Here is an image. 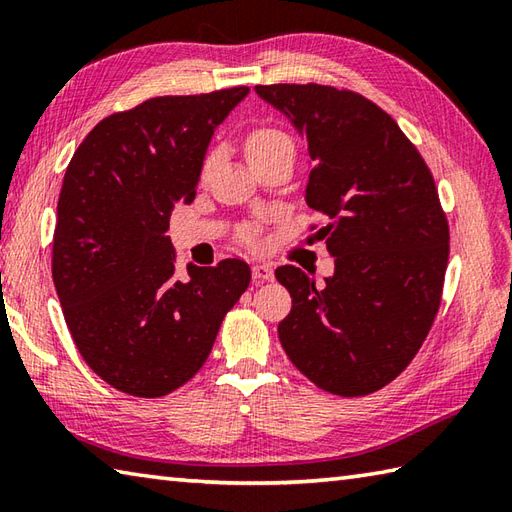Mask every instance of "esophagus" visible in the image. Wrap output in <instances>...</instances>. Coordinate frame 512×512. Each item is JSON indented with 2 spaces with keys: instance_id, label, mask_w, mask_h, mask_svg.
Masks as SVG:
<instances>
[{
  "instance_id": "esophagus-1",
  "label": "esophagus",
  "mask_w": 512,
  "mask_h": 512,
  "mask_svg": "<svg viewBox=\"0 0 512 512\" xmlns=\"http://www.w3.org/2000/svg\"><path fill=\"white\" fill-rule=\"evenodd\" d=\"M275 273H273V266L270 264H255L253 266V279L259 281H273Z\"/></svg>"
}]
</instances>
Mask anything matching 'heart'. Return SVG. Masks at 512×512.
I'll use <instances>...</instances> for the list:
<instances>
[{"instance_id":"heart-1","label":"heart","mask_w":512,"mask_h":512,"mask_svg":"<svg viewBox=\"0 0 512 512\" xmlns=\"http://www.w3.org/2000/svg\"><path fill=\"white\" fill-rule=\"evenodd\" d=\"M277 151H290V154H295V145H292V140L286 132H281L277 127H259L253 129V132L248 134L246 138V156L248 162L253 165V162L262 160L270 154H277ZM215 162V154H211L209 158L204 160V173L213 167ZM244 242H253V233H244L242 235Z\"/></svg>"}]
</instances>
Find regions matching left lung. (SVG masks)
<instances>
[{
  "instance_id": "8db88e82",
  "label": "left lung",
  "mask_w": 512,
  "mask_h": 512,
  "mask_svg": "<svg viewBox=\"0 0 512 512\" xmlns=\"http://www.w3.org/2000/svg\"><path fill=\"white\" fill-rule=\"evenodd\" d=\"M255 92L306 134V202L328 217L319 235L334 257L321 288L301 268L275 270L292 297L279 341L323 391L374 394L413 361L440 308L449 222L436 182L394 118L361 94L319 83Z\"/></svg>"
}]
</instances>
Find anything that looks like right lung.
Wrapping results in <instances>:
<instances>
[{
	"instance_id": "1",
	"label": "right lung",
	"mask_w": 512,
	"mask_h": 512,
	"mask_svg": "<svg viewBox=\"0 0 512 512\" xmlns=\"http://www.w3.org/2000/svg\"><path fill=\"white\" fill-rule=\"evenodd\" d=\"M246 85L156 96L103 118L63 176L52 279L76 350L107 385L160 398L200 372L217 330L250 284L242 259L187 266L165 235L191 204L215 127Z\"/></svg>"
}]
</instances>
